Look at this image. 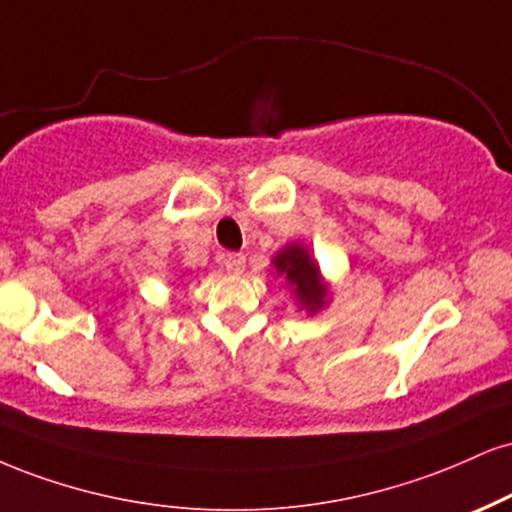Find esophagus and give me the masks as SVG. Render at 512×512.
Wrapping results in <instances>:
<instances>
[{"mask_svg":"<svg viewBox=\"0 0 512 512\" xmlns=\"http://www.w3.org/2000/svg\"><path fill=\"white\" fill-rule=\"evenodd\" d=\"M221 264H224L226 272L231 274H240L245 269V257L238 255V252H229V255L221 257Z\"/></svg>","mask_w":512,"mask_h":512,"instance_id":"obj_1","label":"esophagus"}]
</instances>
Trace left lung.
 Returning a JSON list of instances; mask_svg holds the SVG:
<instances>
[{"instance_id": "1", "label": "left lung", "mask_w": 512, "mask_h": 512, "mask_svg": "<svg viewBox=\"0 0 512 512\" xmlns=\"http://www.w3.org/2000/svg\"><path fill=\"white\" fill-rule=\"evenodd\" d=\"M274 267L276 272L286 276V281L293 286L295 298L307 310L317 312L326 303V288L322 279H319V269L303 245H288V248H283V252L274 257Z\"/></svg>"}]
</instances>
